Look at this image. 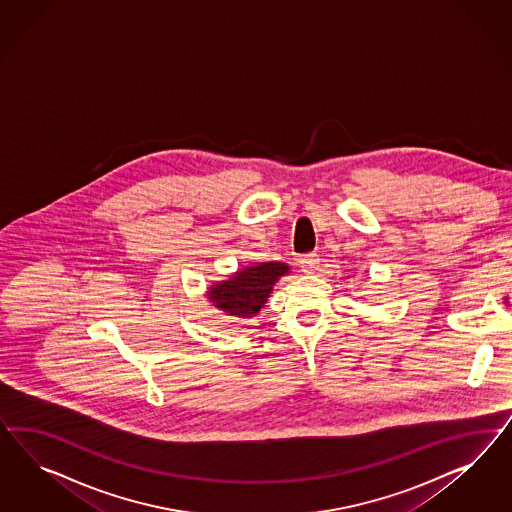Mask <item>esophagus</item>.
I'll list each match as a JSON object with an SVG mask.
<instances>
[{
  "instance_id": "esophagus-1",
  "label": "esophagus",
  "mask_w": 512,
  "mask_h": 512,
  "mask_svg": "<svg viewBox=\"0 0 512 512\" xmlns=\"http://www.w3.org/2000/svg\"><path fill=\"white\" fill-rule=\"evenodd\" d=\"M298 263H300L304 272H313V270H317V268H319L321 259H319V255H317V253H308V255H304Z\"/></svg>"
}]
</instances>
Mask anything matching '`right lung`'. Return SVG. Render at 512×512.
Masks as SVG:
<instances>
[{
    "label": "right lung",
    "instance_id": "obj_1",
    "mask_svg": "<svg viewBox=\"0 0 512 512\" xmlns=\"http://www.w3.org/2000/svg\"><path fill=\"white\" fill-rule=\"evenodd\" d=\"M287 272L289 266L285 263L246 266L231 278L214 283L208 291V298L225 315L249 319L261 311L266 298L272 293L274 283Z\"/></svg>",
    "mask_w": 512,
    "mask_h": 512
}]
</instances>
